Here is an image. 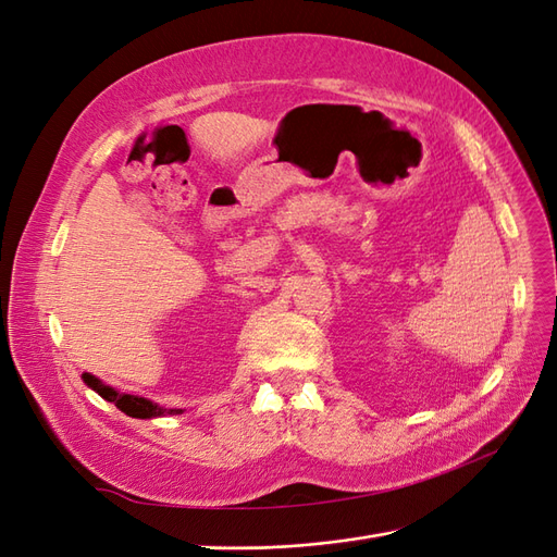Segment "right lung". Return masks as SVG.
<instances>
[{
    "mask_svg": "<svg viewBox=\"0 0 557 557\" xmlns=\"http://www.w3.org/2000/svg\"><path fill=\"white\" fill-rule=\"evenodd\" d=\"M83 381H86L99 397H104L107 401H113L115 409H121L125 416H132V418H156V416H164V413H170V416L183 413V409H162L150 399L117 393L111 385H104L102 381L90 376V374H83Z\"/></svg>",
    "mask_w": 557,
    "mask_h": 557,
    "instance_id": "right-lung-1",
    "label": "right lung"
}]
</instances>
